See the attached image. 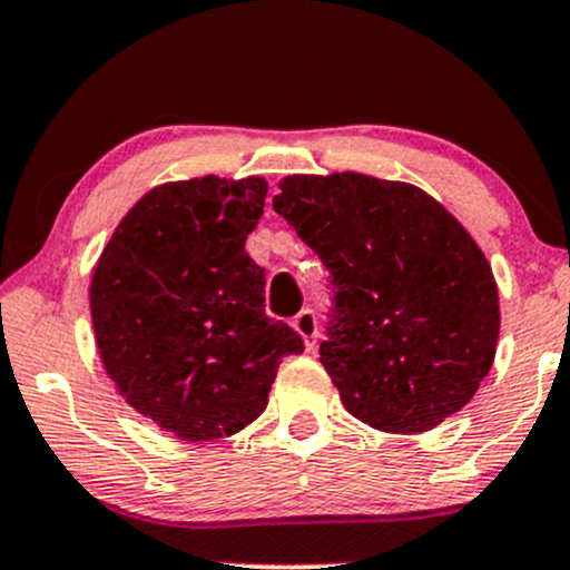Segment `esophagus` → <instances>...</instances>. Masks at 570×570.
I'll use <instances>...</instances> for the list:
<instances>
[{
	"label": "esophagus",
	"mask_w": 570,
	"mask_h": 570,
	"mask_svg": "<svg viewBox=\"0 0 570 570\" xmlns=\"http://www.w3.org/2000/svg\"><path fill=\"white\" fill-rule=\"evenodd\" d=\"M292 326L294 330H297V335L305 340V348L311 351L313 345H316V335H318V322H316V313L313 311H299L297 316H294V322H292Z\"/></svg>",
	"instance_id": "1"
}]
</instances>
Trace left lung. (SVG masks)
Masks as SVG:
<instances>
[{
    "label": "left lung",
    "instance_id": "left-lung-1",
    "mask_svg": "<svg viewBox=\"0 0 570 570\" xmlns=\"http://www.w3.org/2000/svg\"><path fill=\"white\" fill-rule=\"evenodd\" d=\"M278 187L276 214L332 273L318 353L345 410L377 431L421 434L466 407L501 330L499 286L466 227L407 181L343 171Z\"/></svg>",
    "mask_w": 570,
    "mask_h": 570
}]
</instances>
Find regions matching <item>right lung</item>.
Returning <instances> with one entry per match:
<instances>
[{"label": "right lung", "instance_id": "obj_1", "mask_svg": "<svg viewBox=\"0 0 570 570\" xmlns=\"http://www.w3.org/2000/svg\"><path fill=\"white\" fill-rule=\"evenodd\" d=\"M263 176H195L149 189L90 278L104 370L126 402L185 442L238 434L267 407L281 358L303 353L265 316V271L246 254Z\"/></svg>", "mask_w": 570, "mask_h": 570}]
</instances>
